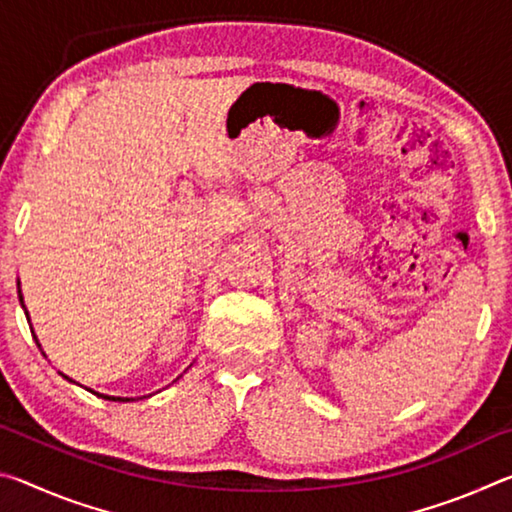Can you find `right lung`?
I'll use <instances>...</instances> for the list:
<instances>
[{
	"instance_id": "1",
	"label": "right lung",
	"mask_w": 512,
	"mask_h": 512,
	"mask_svg": "<svg viewBox=\"0 0 512 512\" xmlns=\"http://www.w3.org/2000/svg\"><path fill=\"white\" fill-rule=\"evenodd\" d=\"M17 287H20V284H17ZM17 293H20V302H22V309H24V314H27V318H29V311H27V307H24V298H22V289H17ZM31 320V318H29ZM31 327V334H33V325H29ZM33 339H36V343H38V336L33 334ZM40 345V343H38ZM45 354V352H42ZM60 375H63V372H60ZM67 381H72V384H76L74 379H69L67 375H63ZM81 386V384H79ZM85 391H90V393H94L92 388H85ZM97 397H103V400H108V402H133V397H117V395H103V393H94Z\"/></svg>"
}]
</instances>
